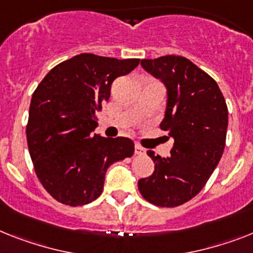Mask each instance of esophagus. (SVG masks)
Listing matches in <instances>:
<instances>
[{
  "mask_svg": "<svg viewBox=\"0 0 253 253\" xmlns=\"http://www.w3.org/2000/svg\"><path fill=\"white\" fill-rule=\"evenodd\" d=\"M134 152H135V155H145L146 154V150L142 147V146L139 145H135L134 147Z\"/></svg>",
  "mask_w": 253,
  "mask_h": 253,
  "instance_id": "esophagus-1",
  "label": "esophagus"
}]
</instances>
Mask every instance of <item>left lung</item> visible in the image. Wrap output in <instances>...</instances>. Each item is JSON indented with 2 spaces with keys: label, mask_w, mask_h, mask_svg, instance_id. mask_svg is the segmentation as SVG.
Segmentation results:
<instances>
[{
  "label": "left lung",
  "mask_w": 253,
  "mask_h": 253,
  "mask_svg": "<svg viewBox=\"0 0 253 253\" xmlns=\"http://www.w3.org/2000/svg\"><path fill=\"white\" fill-rule=\"evenodd\" d=\"M141 66L166 85L168 99L160 128L174 143L167 158L147 151L155 170L139 179L138 190L158 207L181 206L203 189L222 156L226 102L216 81L187 58L142 59Z\"/></svg>",
  "instance_id": "left-lung-1"
}]
</instances>
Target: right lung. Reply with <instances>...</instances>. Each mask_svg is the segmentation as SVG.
Listing matches in <instances>:
<instances>
[{
  "label": "right lung",
  "instance_id": "right-lung-1",
  "mask_svg": "<svg viewBox=\"0 0 253 253\" xmlns=\"http://www.w3.org/2000/svg\"><path fill=\"white\" fill-rule=\"evenodd\" d=\"M138 64L84 53L54 67L36 87L27 124L29 155L40 182L60 203H91L102 194L108 167L133 155L131 139L93 131L115 79Z\"/></svg>",
  "mask_w": 253,
  "mask_h": 253
}]
</instances>
